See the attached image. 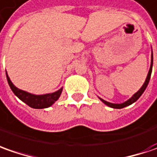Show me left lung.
I'll use <instances>...</instances> for the list:
<instances>
[{
	"label": "left lung",
	"mask_w": 157,
	"mask_h": 157,
	"mask_svg": "<svg viewBox=\"0 0 157 157\" xmlns=\"http://www.w3.org/2000/svg\"><path fill=\"white\" fill-rule=\"evenodd\" d=\"M152 67H153V53H152V55H151V63H150V68H149V73H148L147 78H146L145 82H144V83H143V85L142 86V88L139 89L135 95H133V96L131 97V98H129L128 101H124L123 103H111V102L106 101H104L103 99H101V98L99 97V98H100V100L104 104H106L107 106H109V107H110V108H113V109H122V108H124V107H127V106H129L130 104L134 103L135 101H136L139 99V97H140L141 95H143V93L144 92V90H145L146 88H147V86H148V84H149V79H150L151 72H152Z\"/></svg>",
	"instance_id": "left-lung-1"
}]
</instances>
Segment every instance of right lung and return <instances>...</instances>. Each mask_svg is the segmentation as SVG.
Returning a JSON list of instances; mask_svg holds the SVG:
<instances>
[{"mask_svg": "<svg viewBox=\"0 0 157 157\" xmlns=\"http://www.w3.org/2000/svg\"><path fill=\"white\" fill-rule=\"evenodd\" d=\"M6 75H7L8 85H9L11 90L14 92V95H16L20 100H21L23 102H25L26 104H28L33 109H46V108L50 107L59 99L60 95L62 94V88L54 93H50V94L34 95V94H31V93L26 92L24 90H21V89L16 88L10 81V78L8 77L7 73H6Z\"/></svg>", "mask_w": 157, "mask_h": 157, "instance_id": "obj_1", "label": "right lung"}]
</instances>
